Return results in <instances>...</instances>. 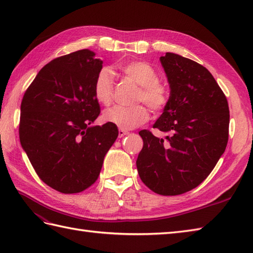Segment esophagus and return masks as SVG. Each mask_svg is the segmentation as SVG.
Here are the masks:
<instances>
[{
	"label": "esophagus",
	"mask_w": 253,
	"mask_h": 253,
	"mask_svg": "<svg viewBox=\"0 0 253 253\" xmlns=\"http://www.w3.org/2000/svg\"><path fill=\"white\" fill-rule=\"evenodd\" d=\"M128 133H129V132H128L127 130H123V129H120V130H118V137H120V138H123V137L127 136Z\"/></svg>",
	"instance_id": "34e87169"
}]
</instances>
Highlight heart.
Returning a JSON list of instances; mask_svg holds the SVG:
<instances>
[{
	"instance_id": "heart-1",
	"label": "heart",
	"mask_w": 253,
	"mask_h": 253,
	"mask_svg": "<svg viewBox=\"0 0 253 253\" xmlns=\"http://www.w3.org/2000/svg\"><path fill=\"white\" fill-rule=\"evenodd\" d=\"M120 71L131 82L139 85L136 102H144L152 111L163 110L168 104L169 93L165 85L158 80V73L150 64L133 61L122 64ZM114 82L109 68H102L96 75L93 84L95 100L103 105H109L113 99ZM104 122L123 130L139 127L149 120L148 109L143 104L131 107L113 106L103 113Z\"/></svg>"
}]
</instances>
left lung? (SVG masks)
<instances>
[{
	"mask_svg": "<svg viewBox=\"0 0 253 253\" xmlns=\"http://www.w3.org/2000/svg\"><path fill=\"white\" fill-rule=\"evenodd\" d=\"M169 99L153 128L166 140L141 130L137 169L143 184L162 196H177L199 186L222 157L228 141L227 99L208 69L175 53L160 57Z\"/></svg>",
	"mask_w": 253,
	"mask_h": 253,
	"instance_id": "obj_1",
	"label": "left lung"
}]
</instances>
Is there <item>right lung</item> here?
Masks as SVG:
<instances>
[{
	"instance_id": "right-lung-1",
	"label": "right lung",
	"mask_w": 253,
	"mask_h": 253,
	"mask_svg": "<svg viewBox=\"0 0 253 253\" xmlns=\"http://www.w3.org/2000/svg\"><path fill=\"white\" fill-rule=\"evenodd\" d=\"M102 62L90 50L57 57L38 73L20 105L19 139L36 173L62 193H77L98 179L118 136L100 114L93 94Z\"/></svg>"
}]
</instances>
